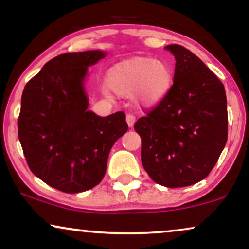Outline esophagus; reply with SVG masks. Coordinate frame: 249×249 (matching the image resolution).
Segmentation results:
<instances>
[{
    "label": "esophagus",
    "mask_w": 249,
    "mask_h": 249,
    "mask_svg": "<svg viewBox=\"0 0 249 249\" xmlns=\"http://www.w3.org/2000/svg\"><path fill=\"white\" fill-rule=\"evenodd\" d=\"M125 120H127V124H128V125L130 128H132L134 127V124H135V121H136V118H135V115H132V114H127V117H125Z\"/></svg>",
    "instance_id": "obj_1"
}]
</instances>
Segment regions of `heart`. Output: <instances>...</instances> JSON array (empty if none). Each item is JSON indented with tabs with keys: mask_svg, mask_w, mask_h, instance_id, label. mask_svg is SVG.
Wrapping results in <instances>:
<instances>
[{
	"mask_svg": "<svg viewBox=\"0 0 249 249\" xmlns=\"http://www.w3.org/2000/svg\"><path fill=\"white\" fill-rule=\"evenodd\" d=\"M107 83L122 96L137 90L138 100L152 105L164 98L171 89L173 71L164 61L136 56L112 67L107 72Z\"/></svg>",
	"mask_w": 249,
	"mask_h": 249,
	"instance_id": "b5f03b06",
	"label": "heart"
}]
</instances>
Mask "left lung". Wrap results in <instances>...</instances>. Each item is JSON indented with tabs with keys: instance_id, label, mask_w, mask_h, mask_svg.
<instances>
[{
	"instance_id": "left-lung-1",
	"label": "left lung",
	"mask_w": 249,
	"mask_h": 249,
	"mask_svg": "<svg viewBox=\"0 0 249 249\" xmlns=\"http://www.w3.org/2000/svg\"><path fill=\"white\" fill-rule=\"evenodd\" d=\"M176 59L169 93L134 128L142 138V163L153 181L178 188L212 171L228 139L223 84L199 57L168 45Z\"/></svg>"
}]
</instances>
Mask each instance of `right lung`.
Segmentation results:
<instances>
[{"mask_svg": "<svg viewBox=\"0 0 249 249\" xmlns=\"http://www.w3.org/2000/svg\"><path fill=\"white\" fill-rule=\"evenodd\" d=\"M104 52L60 54L23 88L18 137L30 171L60 192L76 194L98 185L108 153L125 134L124 112L101 118L87 111V67Z\"/></svg>", "mask_w": 249, "mask_h": 249, "instance_id": "add662e5", "label": "right lung"}]
</instances>
